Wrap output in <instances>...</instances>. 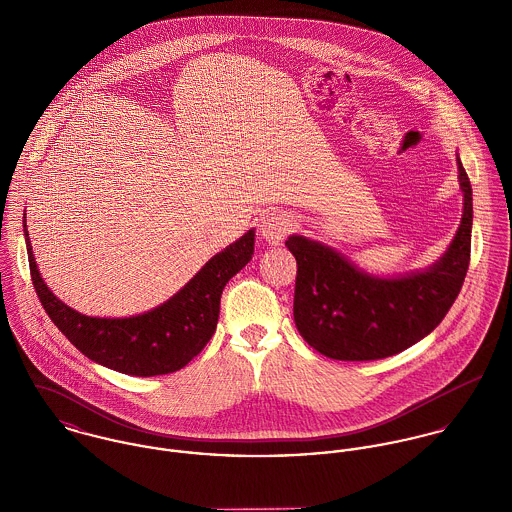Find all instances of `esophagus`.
I'll list each match as a JSON object with an SVG mask.
<instances>
[{"label":"esophagus","mask_w":512,"mask_h":512,"mask_svg":"<svg viewBox=\"0 0 512 512\" xmlns=\"http://www.w3.org/2000/svg\"><path fill=\"white\" fill-rule=\"evenodd\" d=\"M292 228L293 220L282 213H268L260 220V234L272 246H278L290 234Z\"/></svg>","instance_id":"1"}]
</instances>
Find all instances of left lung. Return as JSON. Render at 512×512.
<instances>
[{"label": "left lung", "mask_w": 512, "mask_h": 512, "mask_svg": "<svg viewBox=\"0 0 512 512\" xmlns=\"http://www.w3.org/2000/svg\"><path fill=\"white\" fill-rule=\"evenodd\" d=\"M463 215L447 250L426 270L374 276L335 248L292 234L297 262L293 321L299 335L335 361H376L428 337L463 286L473 226V191L457 155Z\"/></svg>", "instance_id": "8db88e82"}]
</instances>
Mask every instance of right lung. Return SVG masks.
I'll return each mask as SVG.
<instances>
[{
  "label": "right lung",
  "instance_id": "1",
  "mask_svg": "<svg viewBox=\"0 0 512 512\" xmlns=\"http://www.w3.org/2000/svg\"><path fill=\"white\" fill-rule=\"evenodd\" d=\"M23 234L31 280L51 321L84 357L132 376L175 372L205 349L217 329L222 290L252 260L256 236L250 228L215 254L179 292L149 311L130 317H90L63 303L47 288L33 256L25 220Z\"/></svg>",
  "mask_w": 512,
  "mask_h": 512
}]
</instances>
